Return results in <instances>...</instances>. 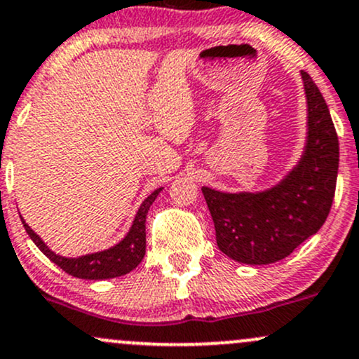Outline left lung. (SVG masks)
I'll return each mask as SVG.
<instances>
[{
  "instance_id": "1",
  "label": "left lung",
  "mask_w": 359,
  "mask_h": 359,
  "mask_svg": "<svg viewBox=\"0 0 359 359\" xmlns=\"http://www.w3.org/2000/svg\"><path fill=\"white\" fill-rule=\"evenodd\" d=\"M306 97V143L302 158L274 187L222 192L203 187L224 255L250 266L288 257L329 216L339 168V141L320 90L302 71Z\"/></svg>"
}]
</instances>
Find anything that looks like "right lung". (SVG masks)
Returning <instances> with one entry per match:
<instances>
[{"label": "right lung", "instance_id": "add662e5", "mask_svg": "<svg viewBox=\"0 0 359 359\" xmlns=\"http://www.w3.org/2000/svg\"><path fill=\"white\" fill-rule=\"evenodd\" d=\"M160 191L161 187L153 191L143 201V204H141L140 210L136 212L135 222L129 228L128 235L119 243H116V245L110 247L107 250L93 252V254L81 255V257H62V255H57L56 252H53L46 245L44 240L39 237L23 219L22 223L29 237L34 240V243L41 249L42 254L49 257L56 266L61 267L65 273L80 279H93V281L119 278V276L131 273L137 264L143 261L144 252H147V224L144 223H147L149 206L156 199V196L160 194Z\"/></svg>", "mask_w": 359, "mask_h": 359}]
</instances>
